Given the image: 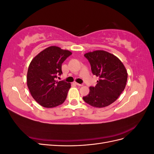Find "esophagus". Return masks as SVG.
Segmentation results:
<instances>
[{"instance_id":"esophagus-1","label":"esophagus","mask_w":154,"mask_h":154,"mask_svg":"<svg viewBox=\"0 0 154 154\" xmlns=\"http://www.w3.org/2000/svg\"><path fill=\"white\" fill-rule=\"evenodd\" d=\"M74 84H76V85H78V86H83V84H82H82H80V83H78L76 82H74Z\"/></svg>"}]
</instances>
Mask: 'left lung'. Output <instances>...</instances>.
<instances>
[{"instance_id": "8db88e82", "label": "left lung", "mask_w": 154, "mask_h": 154, "mask_svg": "<svg viewBox=\"0 0 154 154\" xmlns=\"http://www.w3.org/2000/svg\"><path fill=\"white\" fill-rule=\"evenodd\" d=\"M89 62L92 74L99 77L95 87L83 100L90 105L102 108L109 106L118 98L124 91L128 74L120 60L105 51H95L84 54Z\"/></svg>"}]
</instances>
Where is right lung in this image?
Returning <instances> with one entry per match:
<instances>
[{
	"label": "right lung",
	"instance_id": "right-lung-1",
	"mask_svg": "<svg viewBox=\"0 0 154 154\" xmlns=\"http://www.w3.org/2000/svg\"><path fill=\"white\" fill-rule=\"evenodd\" d=\"M72 53L51 46L32 60L27 74V84L31 96L41 106L53 108L66 100L71 83L56 78L62 74V64Z\"/></svg>",
	"mask_w": 154,
	"mask_h": 154
}]
</instances>
